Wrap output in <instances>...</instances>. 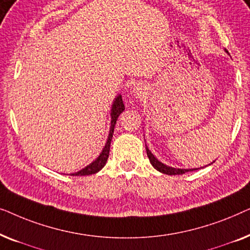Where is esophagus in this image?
<instances>
[{"instance_id":"34e87169","label":"esophagus","mask_w":250,"mask_h":250,"mask_svg":"<svg viewBox=\"0 0 250 250\" xmlns=\"http://www.w3.org/2000/svg\"><path fill=\"white\" fill-rule=\"evenodd\" d=\"M134 93H135L136 97H141V95H142L143 91H142V88L139 86V85H138V86H135V88H134Z\"/></svg>"}]
</instances>
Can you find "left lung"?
<instances>
[{"mask_svg": "<svg viewBox=\"0 0 250 250\" xmlns=\"http://www.w3.org/2000/svg\"><path fill=\"white\" fill-rule=\"evenodd\" d=\"M146 155H148V158L150 160V163H151V165L155 167L157 170H159L160 173H164V174H167V175H181V174H184L187 172H191V170H197L199 168H174V167H170V166H167L165 164H163L162 162H159L158 159L156 158L155 156L152 155L151 151L148 149V146L146 145Z\"/></svg>", "mask_w": 250, "mask_h": 250, "instance_id": "1", "label": "left lung"}]
</instances>
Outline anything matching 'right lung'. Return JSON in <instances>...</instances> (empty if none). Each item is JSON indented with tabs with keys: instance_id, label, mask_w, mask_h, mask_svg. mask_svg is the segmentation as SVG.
Masks as SVG:
<instances>
[{
	"instance_id": "obj_1",
	"label": "right lung",
	"mask_w": 250,
	"mask_h": 250,
	"mask_svg": "<svg viewBox=\"0 0 250 250\" xmlns=\"http://www.w3.org/2000/svg\"><path fill=\"white\" fill-rule=\"evenodd\" d=\"M125 110V105L123 104V99H122V95L119 94L117 97L115 98V101L114 104H112V107H111V112H110V116H111V122H110V129H109V135H108V139H107V142H105V145L104 146V149H102V151L99 157L95 160H93L90 165H87L86 167H84L83 169L78 170L76 173H73L71 175L73 176H82V175H91V174H95L98 173L99 170H101L104 168L105 163H107V159L109 157V150H110V143H111V139H112V134H114V128H115V125H116V122H117V119L119 117V115L122 114L123 111Z\"/></svg>"
}]
</instances>
